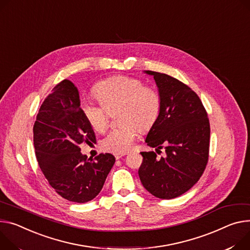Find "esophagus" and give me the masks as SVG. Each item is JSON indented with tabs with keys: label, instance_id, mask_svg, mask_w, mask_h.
Masks as SVG:
<instances>
[{
	"label": "esophagus",
	"instance_id": "34e87169",
	"mask_svg": "<svg viewBox=\"0 0 250 250\" xmlns=\"http://www.w3.org/2000/svg\"><path fill=\"white\" fill-rule=\"evenodd\" d=\"M126 153L125 152V153H115V157H116V160H120V158L122 157V156H124V155H125Z\"/></svg>",
	"mask_w": 250,
	"mask_h": 250
}]
</instances>
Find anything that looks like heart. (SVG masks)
<instances>
[{"label":"heart","mask_w":250,"mask_h":250,"mask_svg":"<svg viewBox=\"0 0 250 250\" xmlns=\"http://www.w3.org/2000/svg\"><path fill=\"white\" fill-rule=\"evenodd\" d=\"M94 94L100 104H82L83 116L94 130L104 132L108 126V112L119 108L117 122L121 125L111 129L101 143L105 151L125 153L137 139L138 131L148 130L160 116L161 94L137 78H108L96 84Z\"/></svg>","instance_id":"obj_1"}]
</instances>
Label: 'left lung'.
Returning <instances> with one entry per match:
<instances>
[{
    "mask_svg": "<svg viewBox=\"0 0 250 250\" xmlns=\"http://www.w3.org/2000/svg\"><path fill=\"white\" fill-rule=\"evenodd\" d=\"M152 75L162 97L160 116L148 131L146 143L165 148L166 155L143 151L139 169L145 188L155 197L171 199L190 189L202 175L209 156L210 125L199 97L186 83L167 75Z\"/></svg>",
    "mask_w": 250,
    "mask_h": 250,
    "instance_id": "1",
    "label": "left lung"
}]
</instances>
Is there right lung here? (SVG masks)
Instances as JSON below:
<instances>
[{"instance_id":"1","label":"right lung","mask_w":250,"mask_h":250,"mask_svg":"<svg viewBox=\"0 0 250 250\" xmlns=\"http://www.w3.org/2000/svg\"><path fill=\"white\" fill-rule=\"evenodd\" d=\"M33 132L39 167L56 192L78 203L94 199L116 158L100 153L92 160L81 153V145L96 143V135L74 83L63 80L53 88L39 109Z\"/></svg>"}]
</instances>
